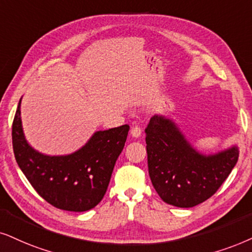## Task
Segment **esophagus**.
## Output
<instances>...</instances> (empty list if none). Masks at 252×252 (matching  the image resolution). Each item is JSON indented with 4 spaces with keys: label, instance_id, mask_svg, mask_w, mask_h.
<instances>
[{
    "label": "esophagus",
    "instance_id": "esophagus-1",
    "mask_svg": "<svg viewBox=\"0 0 252 252\" xmlns=\"http://www.w3.org/2000/svg\"><path fill=\"white\" fill-rule=\"evenodd\" d=\"M141 135H142V129L139 128L138 126H133L131 129V136L135 137V138H138V137H141Z\"/></svg>",
    "mask_w": 252,
    "mask_h": 252
}]
</instances>
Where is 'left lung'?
Segmentation results:
<instances>
[{
    "label": "left lung",
    "mask_w": 252,
    "mask_h": 252,
    "mask_svg": "<svg viewBox=\"0 0 252 252\" xmlns=\"http://www.w3.org/2000/svg\"><path fill=\"white\" fill-rule=\"evenodd\" d=\"M149 174L156 192L168 205L190 208L220 189L238 159V148L203 155L168 117L155 115L145 129Z\"/></svg>",
    "instance_id": "1"
}]
</instances>
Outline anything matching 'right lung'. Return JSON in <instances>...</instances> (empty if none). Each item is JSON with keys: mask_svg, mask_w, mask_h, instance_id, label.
Segmentation results:
<instances>
[{"mask_svg": "<svg viewBox=\"0 0 252 252\" xmlns=\"http://www.w3.org/2000/svg\"><path fill=\"white\" fill-rule=\"evenodd\" d=\"M21 101L12 123L16 161L36 192L50 205L86 212L103 199L111 173L126 144L129 126L96 131L86 144L65 156L40 154L29 144L21 120Z\"/></svg>", "mask_w": 252, "mask_h": 252, "instance_id": "1", "label": "right lung"}]
</instances>
